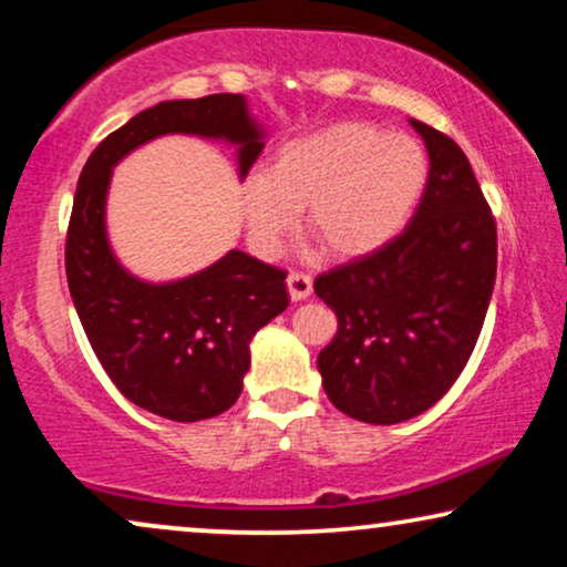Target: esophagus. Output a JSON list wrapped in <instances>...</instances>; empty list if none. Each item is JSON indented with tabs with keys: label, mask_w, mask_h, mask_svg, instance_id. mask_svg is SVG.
<instances>
[{
	"label": "esophagus",
	"mask_w": 567,
	"mask_h": 567,
	"mask_svg": "<svg viewBox=\"0 0 567 567\" xmlns=\"http://www.w3.org/2000/svg\"><path fill=\"white\" fill-rule=\"evenodd\" d=\"M286 286H289V297L293 301H301L312 293V276L301 274V270H291L289 278H286Z\"/></svg>",
	"instance_id": "obj_1"
}]
</instances>
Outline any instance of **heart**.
Masks as SVG:
<instances>
[{
    "mask_svg": "<svg viewBox=\"0 0 567 567\" xmlns=\"http://www.w3.org/2000/svg\"><path fill=\"white\" fill-rule=\"evenodd\" d=\"M429 183V157L413 136L371 123H332L297 136L268 169L239 185L250 245L266 258L281 250L307 206V235L328 258L379 250L405 227Z\"/></svg>",
    "mask_w": 567,
    "mask_h": 567,
    "instance_id": "b5f03b06",
    "label": "heart"
}]
</instances>
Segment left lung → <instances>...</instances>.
I'll return each mask as SVG.
<instances>
[{
  "instance_id": "obj_1",
  "label": "left lung",
  "mask_w": 567,
  "mask_h": 567,
  "mask_svg": "<svg viewBox=\"0 0 567 567\" xmlns=\"http://www.w3.org/2000/svg\"><path fill=\"white\" fill-rule=\"evenodd\" d=\"M429 183L402 235L315 278L338 332L317 355L332 405L392 425L444 398L467 367L493 297L495 221L464 152L410 118Z\"/></svg>"
}]
</instances>
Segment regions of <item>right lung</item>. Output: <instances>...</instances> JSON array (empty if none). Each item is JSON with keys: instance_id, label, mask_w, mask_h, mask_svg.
Returning a JSON list of instances; mask_svg holds the SVG:
<instances>
[{"instance_id": "1", "label": "right lung", "mask_w": 567, "mask_h": 567, "mask_svg": "<svg viewBox=\"0 0 567 567\" xmlns=\"http://www.w3.org/2000/svg\"><path fill=\"white\" fill-rule=\"evenodd\" d=\"M167 134L237 146L245 181L266 146L245 95L165 100L97 144L74 193L66 235L69 293L92 351L113 384L150 413L206 421L235 405L250 369L255 332L289 307L286 270L229 250L175 281H144L115 258L105 204L113 167Z\"/></svg>"}]
</instances>
